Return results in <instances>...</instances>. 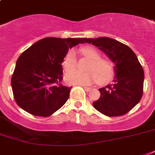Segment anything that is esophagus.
Segmentation results:
<instances>
[{"mask_svg":"<svg viewBox=\"0 0 155 155\" xmlns=\"http://www.w3.org/2000/svg\"><path fill=\"white\" fill-rule=\"evenodd\" d=\"M84 87V90L86 91V92H89L90 90L92 89L91 87H85V86H83Z\"/></svg>","mask_w":155,"mask_h":155,"instance_id":"esophagus-1","label":"esophagus"}]
</instances>
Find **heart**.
<instances>
[{"label":"heart","mask_w":155,"mask_h":155,"mask_svg":"<svg viewBox=\"0 0 155 155\" xmlns=\"http://www.w3.org/2000/svg\"><path fill=\"white\" fill-rule=\"evenodd\" d=\"M81 53L91 61L87 66V71L82 73L78 71H71L66 75L65 80L71 84L90 85L98 81L100 84L109 82L113 77V67L110 61L101 58L97 50L91 47H85L81 49ZM77 64L76 55L74 51H69L63 59V68L66 71L75 69Z\"/></svg>","instance_id":"heart-1"}]
</instances>
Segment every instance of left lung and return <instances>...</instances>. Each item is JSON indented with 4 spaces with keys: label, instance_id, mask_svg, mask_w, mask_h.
Returning a JSON list of instances; mask_svg holds the SVG:
<instances>
[{
    "label": "left lung",
    "instance_id": "left-lung-1",
    "mask_svg": "<svg viewBox=\"0 0 155 155\" xmlns=\"http://www.w3.org/2000/svg\"><path fill=\"white\" fill-rule=\"evenodd\" d=\"M92 43L114 63L113 84L100 88L101 97L93 106L108 117L122 116L130 111L143 93L144 71L137 56L126 45L110 38H84Z\"/></svg>",
    "mask_w": 155,
    "mask_h": 155
}]
</instances>
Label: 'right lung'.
<instances>
[{
  "label": "right lung",
  "mask_w": 155,
  "mask_h": 155,
  "mask_svg": "<svg viewBox=\"0 0 155 155\" xmlns=\"http://www.w3.org/2000/svg\"><path fill=\"white\" fill-rule=\"evenodd\" d=\"M84 38H45L18 58L11 79L14 99L25 112L49 117L67 102L71 87L62 85V63L69 48Z\"/></svg>",
  "instance_id": "add662e5"
}]
</instances>
